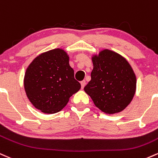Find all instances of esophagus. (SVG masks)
Returning a JSON list of instances; mask_svg holds the SVG:
<instances>
[{"label":"esophagus","instance_id":"1","mask_svg":"<svg viewBox=\"0 0 158 158\" xmlns=\"http://www.w3.org/2000/svg\"><path fill=\"white\" fill-rule=\"evenodd\" d=\"M85 84H86L85 80H83V81H82V82H81V87H82V89L84 88L85 85Z\"/></svg>","mask_w":158,"mask_h":158}]
</instances>
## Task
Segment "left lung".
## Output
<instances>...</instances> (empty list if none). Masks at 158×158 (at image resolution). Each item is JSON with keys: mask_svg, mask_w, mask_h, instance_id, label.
Returning <instances> with one entry per match:
<instances>
[{"mask_svg": "<svg viewBox=\"0 0 158 158\" xmlns=\"http://www.w3.org/2000/svg\"><path fill=\"white\" fill-rule=\"evenodd\" d=\"M91 59V79L85 91L103 112L118 113L131 103L136 93L133 68L124 57L110 49L102 50Z\"/></svg>", "mask_w": 158, "mask_h": 158, "instance_id": "left-lung-1", "label": "left lung"}]
</instances>
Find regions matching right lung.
Here are the masks:
<instances>
[{
	"instance_id": "add662e5",
	"label": "right lung",
	"mask_w": 158,
	"mask_h": 158,
	"mask_svg": "<svg viewBox=\"0 0 158 158\" xmlns=\"http://www.w3.org/2000/svg\"><path fill=\"white\" fill-rule=\"evenodd\" d=\"M24 87L33 106L43 113L54 114L67 104L69 99L81 88L69 64V55L55 48L36 57L27 67Z\"/></svg>"
}]
</instances>
